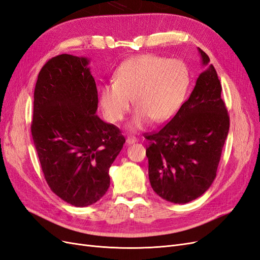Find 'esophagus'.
<instances>
[{
  "mask_svg": "<svg viewBox=\"0 0 260 260\" xmlns=\"http://www.w3.org/2000/svg\"><path fill=\"white\" fill-rule=\"evenodd\" d=\"M136 142H138V139L135 138V137H129V138L127 139V141H125V143H127L128 145H131V144L136 143Z\"/></svg>",
  "mask_w": 260,
  "mask_h": 260,
  "instance_id": "esophagus-1",
  "label": "esophagus"
}]
</instances>
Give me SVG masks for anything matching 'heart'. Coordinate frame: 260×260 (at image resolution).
Wrapping results in <instances>:
<instances>
[{
  "label": "heart",
  "mask_w": 260,
  "mask_h": 260,
  "mask_svg": "<svg viewBox=\"0 0 260 260\" xmlns=\"http://www.w3.org/2000/svg\"><path fill=\"white\" fill-rule=\"evenodd\" d=\"M191 85V73L183 60L155 54L139 55L117 68L115 80L102 83L98 100L108 121H121L132 99L138 107L132 129H142L153 119L165 122L182 107Z\"/></svg>",
  "instance_id": "1"
}]
</instances>
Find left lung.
I'll use <instances>...</instances> for the list:
<instances>
[{"label": "left lung", "mask_w": 260, "mask_h": 260, "mask_svg": "<svg viewBox=\"0 0 260 260\" xmlns=\"http://www.w3.org/2000/svg\"><path fill=\"white\" fill-rule=\"evenodd\" d=\"M206 70L176 116L158 132L147 135L148 178L161 199L185 204L214 182L230 119L221 99V83L208 55L199 48Z\"/></svg>", "instance_id": "obj_1"}]
</instances>
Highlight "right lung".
<instances>
[{
	"label": "right lung",
	"mask_w": 260,
	"mask_h": 260,
	"mask_svg": "<svg viewBox=\"0 0 260 260\" xmlns=\"http://www.w3.org/2000/svg\"><path fill=\"white\" fill-rule=\"evenodd\" d=\"M89 58L61 54L38 76L31 135L51 190L76 207L103 198L109 168L124 137L96 115L98 89Z\"/></svg>",
	"instance_id": "obj_1"
}]
</instances>
